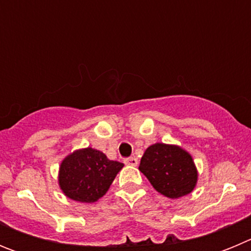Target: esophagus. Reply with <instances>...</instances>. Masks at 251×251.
I'll return each mask as SVG.
<instances>
[{
	"instance_id": "obj_1",
	"label": "esophagus",
	"mask_w": 251,
	"mask_h": 251,
	"mask_svg": "<svg viewBox=\"0 0 251 251\" xmlns=\"http://www.w3.org/2000/svg\"><path fill=\"white\" fill-rule=\"evenodd\" d=\"M124 163L128 166H137L138 165V159H137L136 157H130V158L124 159Z\"/></svg>"
}]
</instances>
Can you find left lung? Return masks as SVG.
I'll return each mask as SVG.
<instances>
[{"instance_id":"left-lung-1","label":"left lung","mask_w":251,"mask_h":251,"mask_svg":"<svg viewBox=\"0 0 251 251\" xmlns=\"http://www.w3.org/2000/svg\"><path fill=\"white\" fill-rule=\"evenodd\" d=\"M139 171L157 192L168 199L191 194L199 172L190 153L177 145L154 143L145 151Z\"/></svg>"}]
</instances>
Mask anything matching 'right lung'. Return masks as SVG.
Returning a JSON list of instances; mask_svg holds the SVG:
<instances>
[{
  "instance_id": "right-lung-1",
  "label": "right lung",
  "mask_w": 251,
  "mask_h": 251,
  "mask_svg": "<svg viewBox=\"0 0 251 251\" xmlns=\"http://www.w3.org/2000/svg\"><path fill=\"white\" fill-rule=\"evenodd\" d=\"M123 166L121 162L108 158L100 151L80 148L61 161L57 182L70 200L92 203L106 194Z\"/></svg>"
}]
</instances>
